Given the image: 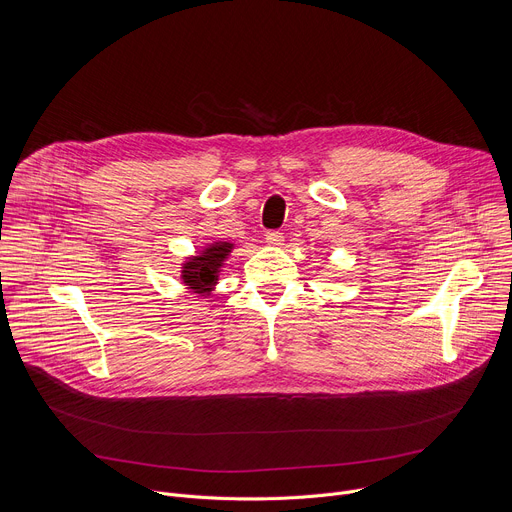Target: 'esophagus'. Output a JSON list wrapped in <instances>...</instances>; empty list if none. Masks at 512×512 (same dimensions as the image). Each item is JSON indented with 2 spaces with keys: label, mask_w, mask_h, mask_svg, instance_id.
I'll return each mask as SVG.
<instances>
[{
  "label": "esophagus",
  "mask_w": 512,
  "mask_h": 512,
  "mask_svg": "<svg viewBox=\"0 0 512 512\" xmlns=\"http://www.w3.org/2000/svg\"><path fill=\"white\" fill-rule=\"evenodd\" d=\"M265 243L269 247H279V245H283V235L279 231H269V233H265Z\"/></svg>",
  "instance_id": "1"
}]
</instances>
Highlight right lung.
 <instances>
[{
	"instance_id": "right-lung-1",
	"label": "right lung",
	"mask_w": 512,
	"mask_h": 512,
	"mask_svg": "<svg viewBox=\"0 0 512 512\" xmlns=\"http://www.w3.org/2000/svg\"><path fill=\"white\" fill-rule=\"evenodd\" d=\"M235 243L229 241H212L204 245L194 255L186 257L180 267V279L188 291L196 296L208 298L218 283L225 261L231 257Z\"/></svg>"
}]
</instances>
